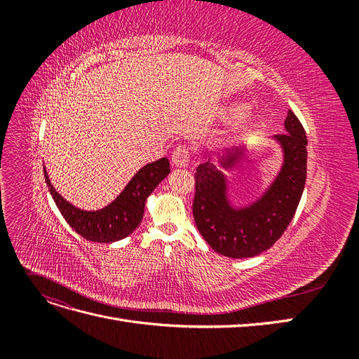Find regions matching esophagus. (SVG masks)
I'll list each match as a JSON object with an SVG mask.
<instances>
[{"mask_svg": "<svg viewBox=\"0 0 359 359\" xmlns=\"http://www.w3.org/2000/svg\"><path fill=\"white\" fill-rule=\"evenodd\" d=\"M190 157H191V151L187 145H178L175 151L172 153L173 165L178 168H186L190 163Z\"/></svg>", "mask_w": 359, "mask_h": 359, "instance_id": "obj_1", "label": "esophagus"}]
</instances>
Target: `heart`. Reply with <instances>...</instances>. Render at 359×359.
<instances>
[{"label": "heart", "mask_w": 359, "mask_h": 359, "mask_svg": "<svg viewBox=\"0 0 359 359\" xmlns=\"http://www.w3.org/2000/svg\"><path fill=\"white\" fill-rule=\"evenodd\" d=\"M241 112H243V106H241V104H235V106L232 107V109H231L229 114H231L232 116H235V115H240Z\"/></svg>", "instance_id": "1"}]
</instances>
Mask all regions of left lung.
I'll use <instances>...</instances> for the list:
<instances>
[{"instance_id": "1", "label": "left lung", "mask_w": 359, "mask_h": 359, "mask_svg": "<svg viewBox=\"0 0 359 359\" xmlns=\"http://www.w3.org/2000/svg\"><path fill=\"white\" fill-rule=\"evenodd\" d=\"M285 130L274 136L283 149L280 172L262 196L245 206L232 205L226 175L211 157L198 166L193 217L203 240L217 253L233 259L257 256L274 245L295 215L307 178V136L292 111ZM244 153L245 147L226 149L219 154V165L231 169Z\"/></svg>"}]
</instances>
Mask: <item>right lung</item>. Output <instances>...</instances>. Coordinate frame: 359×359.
<instances>
[{
    "instance_id": "1",
    "label": "right lung",
    "mask_w": 359,
    "mask_h": 359,
    "mask_svg": "<svg viewBox=\"0 0 359 359\" xmlns=\"http://www.w3.org/2000/svg\"><path fill=\"white\" fill-rule=\"evenodd\" d=\"M43 170L52 198L72 229L93 243H115L128 236L142 222L145 202L169 175L170 165L166 157L148 163L135 173L114 202L97 211L81 210L64 199L50 184L46 168Z\"/></svg>"
}]
</instances>
